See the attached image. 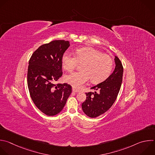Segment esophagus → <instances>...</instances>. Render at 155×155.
Here are the masks:
<instances>
[{
    "label": "esophagus",
    "mask_w": 155,
    "mask_h": 155,
    "mask_svg": "<svg viewBox=\"0 0 155 155\" xmlns=\"http://www.w3.org/2000/svg\"><path fill=\"white\" fill-rule=\"evenodd\" d=\"M72 91H73L74 92H78L80 91H79L78 89L75 88V87H73V88H72Z\"/></svg>",
    "instance_id": "34e87169"
}]
</instances>
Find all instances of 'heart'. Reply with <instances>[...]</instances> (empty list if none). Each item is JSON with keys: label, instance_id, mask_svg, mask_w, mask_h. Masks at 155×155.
Segmentation results:
<instances>
[{"label": "heart", "instance_id": "heart-1", "mask_svg": "<svg viewBox=\"0 0 155 155\" xmlns=\"http://www.w3.org/2000/svg\"><path fill=\"white\" fill-rule=\"evenodd\" d=\"M63 68L73 71L78 64L81 71L74 72L64 76V81L75 88L81 87L89 78L94 83L105 80L111 74L113 67L112 57L101 51L89 47H80L75 50V56L70 52H65L61 58Z\"/></svg>", "mask_w": 155, "mask_h": 155}]
</instances>
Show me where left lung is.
Here are the masks:
<instances>
[{
	"instance_id": "8db88e82",
	"label": "left lung",
	"mask_w": 155,
	"mask_h": 155,
	"mask_svg": "<svg viewBox=\"0 0 155 155\" xmlns=\"http://www.w3.org/2000/svg\"><path fill=\"white\" fill-rule=\"evenodd\" d=\"M116 68L110 76L91 89L94 92H86V99L82 104L83 112L89 117L94 118L107 112L113 105L119 92L123 77L124 68L117 57L114 58Z\"/></svg>"
}]
</instances>
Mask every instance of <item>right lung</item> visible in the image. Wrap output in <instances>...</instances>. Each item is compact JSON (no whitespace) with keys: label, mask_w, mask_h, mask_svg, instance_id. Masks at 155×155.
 Wrapping results in <instances>:
<instances>
[{"label":"right lung","mask_w":155,"mask_h":155,"mask_svg":"<svg viewBox=\"0 0 155 155\" xmlns=\"http://www.w3.org/2000/svg\"><path fill=\"white\" fill-rule=\"evenodd\" d=\"M69 41L55 40L41 45L32 54L27 72L30 97L44 114L52 116L60 113L72 92L68 83L56 84L62 76V56Z\"/></svg>","instance_id":"1"}]
</instances>
